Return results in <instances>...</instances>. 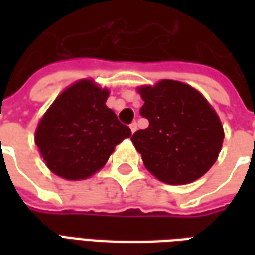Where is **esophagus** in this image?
Listing matches in <instances>:
<instances>
[{
    "label": "esophagus",
    "instance_id": "1",
    "mask_svg": "<svg viewBox=\"0 0 255 255\" xmlns=\"http://www.w3.org/2000/svg\"><path fill=\"white\" fill-rule=\"evenodd\" d=\"M129 128H131V132H135L136 131V128H138V124H136V122H132L131 124H129Z\"/></svg>",
    "mask_w": 255,
    "mask_h": 255
}]
</instances>
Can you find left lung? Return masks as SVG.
Wrapping results in <instances>:
<instances>
[{"instance_id":"obj_1","label":"left lung","mask_w":255,"mask_h":255,"mask_svg":"<svg viewBox=\"0 0 255 255\" xmlns=\"http://www.w3.org/2000/svg\"><path fill=\"white\" fill-rule=\"evenodd\" d=\"M140 115L149 127L131 136L144 166L158 180L173 186L203 176L219 157L224 131L201 93L176 80L139 89Z\"/></svg>"}]
</instances>
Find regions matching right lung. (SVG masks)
<instances>
[{"label":"right lung","instance_id":"obj_1","mask_svg":"<svg viewBox=\"0 0 255 255\" xmlns=\"http://www.w3.org/2000/svg\"><path fill=\"white\" fill-rule=\"evenodd\" d=\"M109 91L80 80L58 95L43 115L35 143L47 168L68 180L100 171L131 129L105 105Z\"/></svg>","mask_w":255,"mask_h":255}]
</instances>
